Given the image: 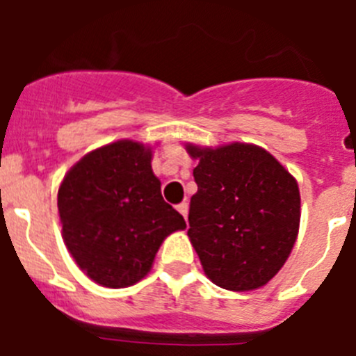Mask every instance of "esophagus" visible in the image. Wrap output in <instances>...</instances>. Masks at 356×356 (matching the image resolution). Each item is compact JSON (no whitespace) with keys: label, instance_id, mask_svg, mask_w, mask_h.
<instances>
[{"label":"esophagus","instance_id":"esophagus-1","mask_svg":"<svg viewBox=\"0 0 356 356\" xmlns=\"http://www.w3.org/2000/svg\"><path fill=\"white\" fill-rule=\"evenodd\" d=\"M176 209H178V212H180L181 216L185 217V221H187V213H188V205H187V203H180V205L176 207Z\"/></svg>","mask_w":356,"mask_h":356}]
</instances>
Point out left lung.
I'll return each instance as SVG.
<instances>
[{"instance_id":"left-lung-1","label":"left lung","mask_w":356,"mask_h":356,"mask_svg":"<svg viewBox=\"0 0 356 356\" xmlns=\"http://www.w3.org/2000/svg\"><path fill=\"white\" fill-rule=\"evenodd\" d=\"M191 197L188 238L217 287L244 292L266 285L284 267L300 229L294 176L253 144L200 147Z\"/></svg>"}]
</instances>
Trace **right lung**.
<instances>
[{
	"instance_id": "1",
	"label": "right lung",
	"mask_w": 356,
	"mask_h": 356,
	"mask_svg": "<svg viewBox=\"0 0 356 356\" xmlns=\"http://www.w3.org/2000/svg\"><path fill=\"white\" fill-rule=\"evenodd\" d=\"M58 213L74 262L110 289L143 280L163 238L187 226L163 201L151 147L134 140L97 147L74 163L58 188Z\"/></svg>"
}]
</instances>
